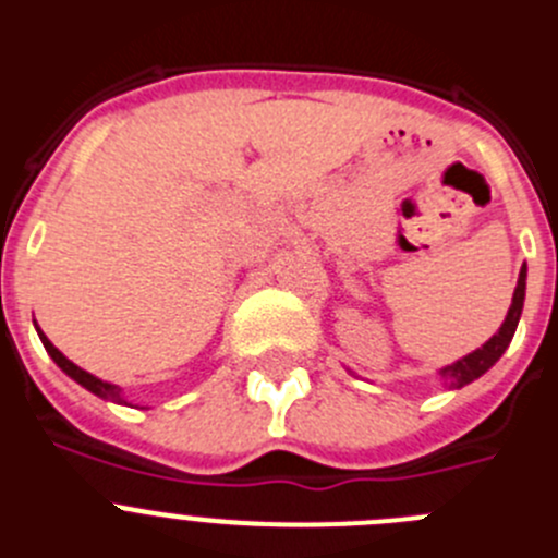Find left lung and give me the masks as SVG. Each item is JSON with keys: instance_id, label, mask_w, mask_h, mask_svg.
<instances>
[{"instance_id": "1", "label": "left lung", "mask_w": 558, "mask_h": 558, "mask_svg": "<svg viewBox=\"0 0 558 558\" xmlns=\"http://www.w3.org/2000/svg\"><path fill=\"white\" fill-rule=\"evenodd\" d=\"M525 276H529V270H525V265H522L520 279H517V288H514V299H511L509 315H506V322L500 324V329H497V332L492 335V338L486 340L481 349H475V352H470L466 357L456 360L452 366H445L441 372H438V377L445 379V386H450V388L470 386L472 379L483 377V374L489 372L497 360L502 357V352L509 349L511 338H514V332H517V324H520L522 302H525Z\"/></svg>"}]
</instances>
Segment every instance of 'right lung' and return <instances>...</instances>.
<instances>
[{"label": "right lung", "mask_w": 558, "mask_h": 558, "mask_svg": "<svg viewBox=\"0 0 558 558\" xmlns=\"http://www.w3.org/2000/svg\"><path fill=\"white\" fill-rule=\"evenodd\" d=\"M38 338H41V343H44V349H47V352H49V357H52L58 363V368H61L63 374H69V377L75 379V383H81V386L86 388V391H92V393H95V397H100V399H108V402H117V405H128V399L122 397V388L120 386H111V383H106V379L95 377V374H88V372H83L81 366H75V363H72V360L66 357V354H61L56 347H52V343H49V338L41 332V329H38Z\"/></svg>", "instance_id": "obj_1"}]
</instances>
